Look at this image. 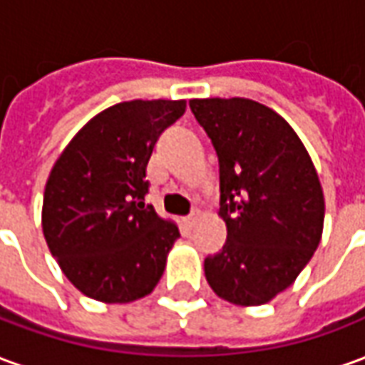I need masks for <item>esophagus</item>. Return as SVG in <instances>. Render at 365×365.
Masks as SVG:
<instances>
[{
	"label": "esophagus",
	"mask_w": 365,
	"mask_h": 365,
	"mask_svg": "<svg viewBox=\"0 0 365 365\" xmlns=\"http://www.w3.org/2000/svg\"><path fill=\"white\" fill-rule=\"evenodd\" d=\"M197 219H199V211H191V213L187 215L183 221H185V225H187V227H193V225L197 222Z\"/></svg>",
	"instance_id": "esophagus-1"
}]
</instances>
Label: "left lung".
Wrapping results in <instances>:
<instances>
[{
    "mask_svg": "<svg viewBox=\"0 0 365 365\" xmlns=\"http://www.w3.org/2000/svg\"><path fill=\"white\" fill-rule=\"evenodd\" d=\"M219 158L227 242L205 258L211 289L235 305H264L287 289L321 242L324 197L309 152L266 105L191 99Z\"/></svg>",
    "mask_w": 365,
    "mask_h": 365,
    "instance_id": "8db88e82",
    "label": "left lung"
}]
</instances>
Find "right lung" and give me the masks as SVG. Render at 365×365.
<instances>
[{
	"label": "right lung",
	"instance_id": "obj_1",
	"mask_svg": "<svg viewBox=\"0 0 365 365\" xmlns=\"http://www.w3.org/2000/svg\"><path fill=\"white\" fill-rule=\"evenodd\" d=\"M185 101H123L70 140L44 187L43 232L74 287L103 303L148 295L180 230L144 205L146 166Z\"/></svg>",
	"mask_w": 365,
	"mask_h": 365
}]
</instances>
